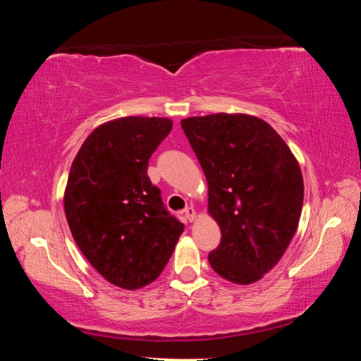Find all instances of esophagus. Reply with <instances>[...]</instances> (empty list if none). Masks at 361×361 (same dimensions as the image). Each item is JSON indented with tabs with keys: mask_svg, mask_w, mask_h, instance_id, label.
<instances>
[{
	"mask_svg": "<svg viewBox=\"0 0 361 361\" xmlns=\"http://www.w3.org/2000/svg\"><path fill=\"white\" fill-rule=\"evenodd\" d=\"M183 213H185V218L188 219L189 223L194 221V219H195V210H194V207H186L185 212H183Z\"/></svg>",
	"mask_w": 361,
	"mask_h": 361,
	"instance_id": "1",
	"label": "esophagus"
}]
</instances>
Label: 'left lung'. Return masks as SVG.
<instances>
[{"label": "left lung", "instance_id": "left-lung-1", "mask_svg": "<svg viewBox=\"0 0 361 361\" xmlns=\"http://www.w3.org/2000/svg\"><path fill=\"white\" fill-rule=\"evenodd\" d=\"M209 183V213L221 242L209 255L229 282H258L295 235L304 199L296 157L259 118L216 113L181 121Z\"/></svg>", "mask_w": 361, "mask_h": 361}]
</instances>
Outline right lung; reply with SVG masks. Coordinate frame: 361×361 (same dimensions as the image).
Masks as SVG:
<instances>
[{
    "instance_id": "add662e5",
    "label": "right lung",
    "mask_w": 361,
    "mask_h": 361,
    "mask_svg": "<svg viewBox=\"0 0 361 361\" xmlns=\"http://www.w3.org/2000/svg\"><path fill=\"white\" fill-rule=\"evenodd\" d=\"M170 130L167 118L105 122L71 164L63 207L73 239L102 277L124 290L154 282L185 229L148 176L149 157Z\"/></svg>"
}]
</instances>
